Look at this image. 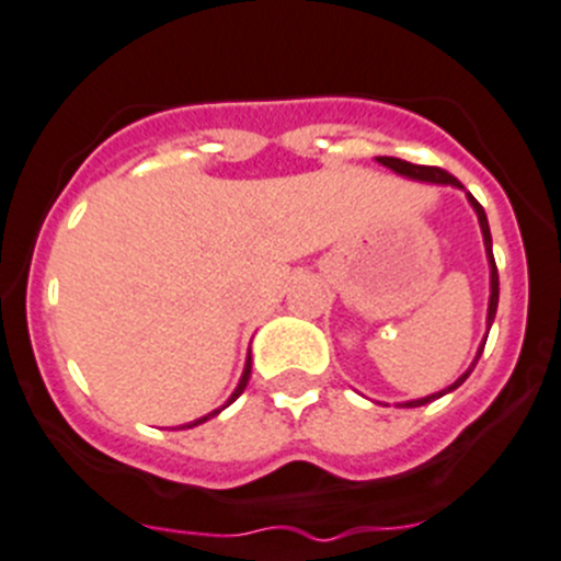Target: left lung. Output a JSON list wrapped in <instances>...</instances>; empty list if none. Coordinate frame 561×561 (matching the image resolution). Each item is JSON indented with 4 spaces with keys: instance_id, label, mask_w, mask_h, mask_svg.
<instances>
[{
    "instance_id": "1",
    "label": "left lung",
    "mask_w": 561,
    "mask_h": 561,
    "mask_svg": "<svg viewBox=\"0 0 561 561\" xmlns=\"http://www.w3.org/2000/svg\"><path fill=\"white\" fill-rule=\"evenodd\" d=\"M376 160H379L381 165H387V169H392V171H396V174L412 176V180H423V182H439V185H454V187H462V182H459L457 176H454V174H448V171H443V169H434V165H415V162L399 160V157H376ZM468 198H470V204H473L476 216H479V224H481V234H484V245H486V256H490V265H493V279H490V285H493V293H490V310H486V327H493L495 310H499V268H495V256H493V238H490V224H486L484 207H481V204L476 202V198L470 196V193H468ZM481 352H484V345H481V348H479V357H481ZM479 357H476V363H479ZM476 363H473V368H476ZM473 368H470V370H473ZM470 370H468V374H462V376H459V379L454 381V385L448 387V390H443V392H434V396H426V399L410 401V404H407V407H423V404H428V401L439 399V396H446V392L457 390V387L462 385L465 379H468V376H470Z\"/></svg>"
}]
</instances>
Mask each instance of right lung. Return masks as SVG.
<instances>
[{"mask_svg": "<svg viewBox=\"0 0 561 561\" xmlns=\"http://www.w3.org/2000/svg\"><path fill=\"white\" fill-rule=\"evenodd\" d=\"M249 376H251V357H249V363H245V370H243V376H240V385H238V390L232 392V399H229V404H232V401L238 399L240 392L245 390V385H249ZM216 412H218V410H216ZM216 412H213V415H216ZM213 415H204V417H198V421L187 423V428H191V426H198V423H204V421H207V417H213Z\"/></svg>", "mask_w": 561, "mask_h": 561, "instance_id": "right-lung-1", "label": "right lung"}]
</instances>
